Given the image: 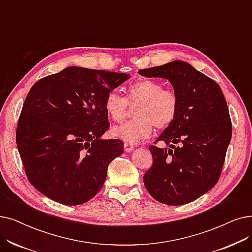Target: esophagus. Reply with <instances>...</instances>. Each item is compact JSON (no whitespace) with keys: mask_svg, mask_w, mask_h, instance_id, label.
<instances>
[{"mask_svg":"<svg viewBox=\"0 0 252 252\" xmlns=\"http://www.w3.org/2000/svg\"><path fill=\"white\" fill-rule=\"evenodd\" d=\"M125 151L126 152H132L134 150V144H130V143H125Z\"/></svg>","mask_w":252,"mask_h":252,"instance_id":"esophagus-1","label":"esophagus"}]
</instances>
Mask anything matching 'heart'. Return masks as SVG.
Here are the masks:
<instances>
[{"mask_svg": "<svg viewBox=\"0 0 252 252\" xmlns=\"http://www.w3.org/2000/svg\"><path fill=\"white\" fill-rule=\"evenodd\" d=\"M129 105L137 107L133 122L114 126L112 136L126 143L137 144L148 139L153 126L158 129L170 126L177 116L178 97L173 91L163 90L161 83L151 79H142L127 89L126 99L117 91L109 93L104 108L109 118L122 123L129 112Z\"/></svg>", "mask_w": 252, "mask_h": 252, "instance_id": "1", "label": "heart"}]
</instances>
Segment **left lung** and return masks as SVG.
I'll return each instance as SVG.
<instances>
[{
    "mask_svg": "<svg viewBox=\"0 0 252 252\" xmlns=\"http://www.w3.org/2000/svg\"><path fill=\"white\" fill-rule=\"evenodd\" d=\"M139 74L167 79L179 103L176 118L157 139L169 148L149 146L153 162L143 176L145 188L159 203H190L220 179L232 139L222 91L214 80L182 61L140 70Z\"/></svg>",
    "mask_w": 252,
    "mask_h": 252,
    "instance_id": "left-lung-1",
    "label": "left lung"
}]
</instances>
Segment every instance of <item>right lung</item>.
<instances>
[{"label":"right lung","instance_id":"1","mask_svg":"<svg viewBox=\"0 0 252 252\" xmlns=\"http://www.w3.org/2000/svg\"><path fill=\"white\" fill-rule=\"evenodd\" d=\"M130 76L68 67L32 86L19 116L16 143L28 179L58 203L89 202L124 143L102 139L109 128L107 94Z\"/></svg>","mask_w":252,"mask_h":252}]
</instances>
